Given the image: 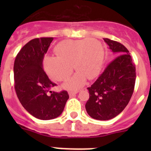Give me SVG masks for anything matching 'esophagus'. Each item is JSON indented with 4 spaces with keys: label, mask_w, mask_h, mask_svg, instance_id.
<instances>
[{
    "label": "esophagus",
    "mask_w": 151,
    "mask_h": 151,
    "mask_svg": "<svg viewBox=\"0 0 151 151\" xmlns=\"http://www.w3.org/2000/svg\"><path fill=\"white\" fill-rule=\"evenodd\" d=\"M78 92V91H69V96H70V97H72V96L76 95V94Z\"/></svg>",
    "instance_id": "1"
}]
</instances>
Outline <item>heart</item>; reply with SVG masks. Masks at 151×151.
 <instances>
[{
    "label": "heart",
    "mask_w": 151,
    "mask_h": 151,
    "mask_svg": "<svg viewBox=\"0 0 151 151\" xmlns=\"http://www.w3.org/2000/svg\"><path fill=\"white\" fill-rule=\"evenodd\" d=\"M54 51L57 57L47 56L44 60L45 70L52 79L65 80L73 71V66L77 71L63 85L67 89L78 88L86 78L97 76L104 56L101 42L91 38L63 41L56 45Z\"/></svg>",
    "instance_id": "1"
}]
</instances>
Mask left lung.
Instances as JSON below:
<instances>
[{"label": "left lung", "instance_id": "8db88e82", "mask_svg": "<svg viewBox=\"0 0 151 151\" xmlns=\"http://www.w3.org/2000/svg\"><path fill=\"white\" fill-rule=\"evenodd\" d=\"M109 48L118 54L94 84L88 88L89 99L85 104L88 114L97 120H109L125 108L134 91L135 66L124 45L104 38Z\"/></svg>", "mask_w": 151, "mask_h": 151}]
</instances>
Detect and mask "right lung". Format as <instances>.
Returning <instances> with one entry per match:
<instances>
[{
  "mask_svg": "<svg viewBox=\"0 0 151 151\" xmlns=\"http://www.w3.org/2000/svg\"><path fill=\"white\" fill-rule=\"evenodd\" d=\"M54 38H35L19 50L14 61V87L25 109L35 118L49 120L63 111L69 94L51 91L55 83L43 69V60ZM51 93V94H49Z\"/></svg>",
  "mask_w": 151,
  "mask_h": 151,
  "instance_id": "1",
  "label": "right lung"
}]
</instances>
